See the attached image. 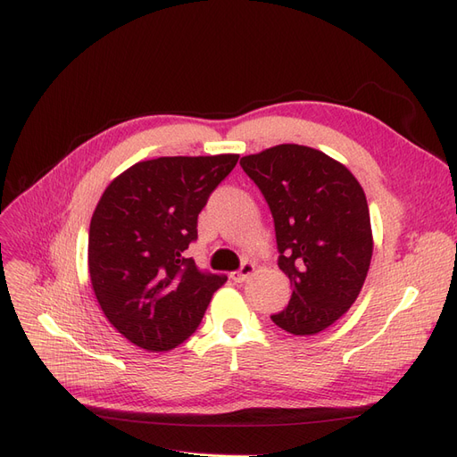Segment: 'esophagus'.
<instances>
[{"mask_svg":"<svg viewBox=\"0 0 457 457\" xmlns=\"http://www.w3.org/2000/svg\"><path fill=\"white\" fill-rule=\"evenodd\" d=\"M253 272H255V265H253V262L245 261L244 265H242L238 270L230 272V278H232L234 282H245L247 278H250V276H252Z\"/></svg>","mask_w":457,"mask_h":457,"instance_id":"esophagus-1","label":"esophagus"}]
</instances>
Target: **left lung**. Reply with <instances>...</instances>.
Wrapping results in <instances>:
<instances>
[{"mask_svg":"<svg viewBox=\"0 0 457 457\" xmlns=\"http://www.w3.org/2000/svg\"><path fill=\"white\" fill-rule=\"evenodd\" d=\"M240 165L270 207L278 267L294 286L272 322L314 336L339 320L364 286L373 253L364 190L343 163L303 145L272 146Z\"/></svg>","mask_w":457,"mask_h":457,"instance_id":"left-lung-1","label":"left lung"}]
</instances>
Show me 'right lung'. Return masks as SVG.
Returning a JSON list of instances; mask_svg holds the SVG:
<instances>
[{
	"instance_id": "right-lung-1",
	"label": "right lung",
	"mask_w": 457,
	"mask_h": 457,
	"mask_svg": "<svg viewBox=\"0 0 457 457\" xmlns=\"http://www.w3.org/2000/svg\"><path fill=\"white\" fill-rule=\"evenodd\" d=\"M238 154L162 156L131 165L106 187L89 225L96 301L120 334L150 353L195 334L225 274L183 257L198 213Z\"/></svg>"
}]
</instances>
